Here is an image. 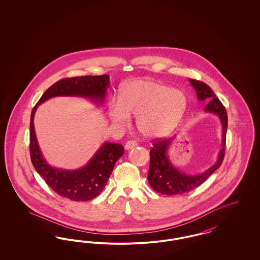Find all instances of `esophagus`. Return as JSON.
I'll list each match as a JSON object with an SVG mask.
<instances>
[{
    "instance_id": "1",
    "label": "esophagus",
    "mask_w": 260,
    "mask_h": 260,
    "mask_svg": "<svg viewBox=\"0 0 260 260\" xmlns=\"http://www.w3.org/2000/svg\"><path fill=\"white\" fill-rule=\"evenodd\" d=\"M136 146V141H134V140H129V141H127V142L125 143V145H124V148H125V150H131V149L135 148Z\"/></svg>"
}]
</instances>
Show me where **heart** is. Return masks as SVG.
I'll return each instance as SVG.
<instances>
[{"label":"heart","instance_id":"b5f03b06","mask_svg":"<svg viewBox=\"0 0 260 260\" xmlns=\"http://www.w3.org/2000/svg\"><path fill=\"white\" fill-rule=\"evenodd\" d=\"M187 109L185 93L159 81L136 79L121 88L119 101H111L108 115L115 124L125 125L136 117L142 136L158 138L170 135Z\"/></svg>","mask_w":260,"mask_h":260}]
</instances>
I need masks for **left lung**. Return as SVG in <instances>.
Wrapping results in <instances>:
<instances>
[{"label": "left lung", "mask_w": 260, "mask_h": 260, "mask_svg": "<svg viewBox=\"0 0 260 260\" xmlns=\"http://www.w3.org/2000/svg\"><path fill=\"white\" fill-rule=\"evenodd\" d=\"M192 87L196 91L199 101L208 102L205 112L214 114L218 117L222 126L221 149L218 153L216 161L203 173L189 174L179 171L173 165L169 156V149L175 137L170 139L157 140L150 150V167L148 181L150 186L162 195H181L201 185L211 173H214L222 164L225 152L226 132H227V112L220 100L217 99L213 90L203 82L189 79Z\"/></svg>", "instance_id": "left-lung-1"}]
</instances>
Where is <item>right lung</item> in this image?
<instances>
[{
	"label": "right lung",
	"instance_id": "1",
	"mask_svg": "<svg viewBox=\"0 0 260 260\" xmlns=\"http://www.w3.org/2000/svg\"><path fill=\"white\" fill-rule=\"evenodd\" d=\"M110 86L108 75L83 76L63 79L49 87L33 108L30 119V156L37 173L59 196L73 201H89L98 197L107 184L114 166L124 154L123 145L104 142L88 160L77 170H63L49 164L38 143L34 117L38 106L57 96H76L89 99L101 106Z\"/></svg>",
	"mask_w": 260,
	"mask_h": 260
}]
</instances>
